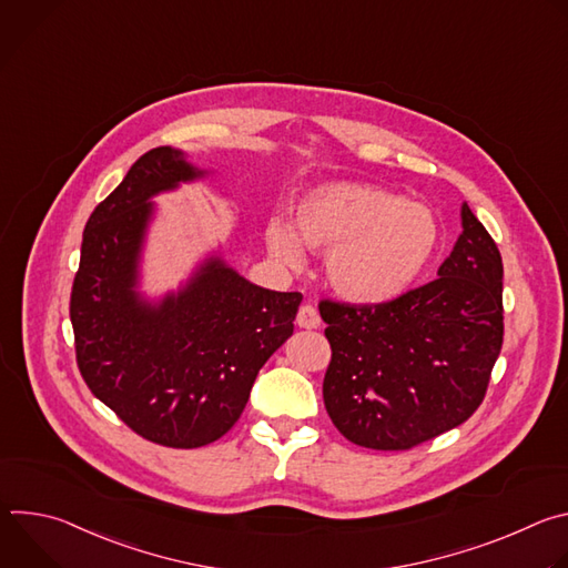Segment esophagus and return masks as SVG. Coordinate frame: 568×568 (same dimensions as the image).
Wrapping results in <instances>:
<instances>
[{
	"mask_svg": "<svg viewBox=\"0 0 568 568\" xmlns=\"http://www.w3.org/2000/svg\"><path fill=\"white\" fill-rule=\"evenodd\" d=\"M296 326H298V328H305V331H314V328H318V326H321V316H318V312H316V307H314V305L305 303V305H301V307H298V314H296Z\"/></svg>",
	"mask_w": 568,
	"mask_h": 568,
	"instance_id": "34e87169",
	"label": "esophagus"
}]
</instances>
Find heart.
I'll use <instances>...</instances> for the list:
<instances>
[{"instance_id": "1", "label": "heart", "mask_w": 568, "mask_h": 568, "mask_svg": "<svg viewBox=\"0 0 568 568\" xmlns=\"http://www.w3.org/2000/svg\"><path fill=\"white\" fill-rule=\"evenodd\" d=\"M440 240L436 213L366 182H331L305 193L296 229L274 217L270 252L301 265L305 247L326 254V281L355 305H379L407 292L432 263Z\"/></svg>"}]
</instances>
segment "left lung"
Returning <instances> with one entry per match:
<instances>
[{
  "mask_svg": "<svg viewBox=\"0 0 568 568\" xmlns=\"http://www.w3.org/2000/svg\"><path fill=\"white\" fill-rule=\"evenodd\" d=\"M438 278L379 305L321 301L333 359L323 402L355 445L412 449L463 425L504 344V263L467 204Z\"/></svg>",
  "mask_w": 568,
  "mask_h": 568,
  "instance_id": "left-lung-1",
  "label": "left lung"
}]
</instances>
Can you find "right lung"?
Wrapping results in <instances>:
<instances>
[{"label":"right lung","instance_id":"obj_1","mask_svg":"<svg viewBox=\"0 0 568 568\" xmlns=\"http://www.w3.org/2000/svg\"><path fill=\"white\" fill-rule=\"evenodd\" d=\"M200 178L171 145L139 156L88 220L69 303L90 390L134 434L175 449L209 445L237 423L303 298L258 287L217 256L156 303L136 292L150 200Z\"/></svg>","mask_w":568,"mask_h":568}]
</instances>
